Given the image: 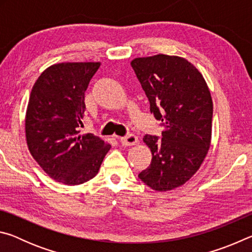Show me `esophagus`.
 Instances as JSON below:
<instances>
[{"label":"esophagus","mask_w":252,"mask_h":252,"mask_svg":"<svg viewBox=\"0 0 252 252\" xmlns=\"http://www.w3.org/2000/svg\"><path fill=\"white\" fill-rule=\"evenodd\" d=\"M120 142L123 146H133V144L138 143V138L134 134H126L125 136H121Z\"/></svg>","instance_id":"34e87169"}]
</instances>
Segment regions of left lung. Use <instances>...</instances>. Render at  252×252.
<instances>
[{"mask_svg": "<svg viewBox=\"0 0 252 252\" xmlns=\"http://www.w3.org/2000/svg\"><path fill=\"white\" fill-rule=\"evenodd\" d=\"M131 66L163 126L161 138L144 135L152 160L139 178L153 190H172L197 172L210 147V91L197 67L180 57L136 58Z\"/></svg>", "mask_w": 252, "mask_h": 252, "instance_id": "obj_1", "label": "left lung"}]
</instances>
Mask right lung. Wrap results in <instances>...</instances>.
<instances>
[{
    "label": "right lung",
    "instance_id": "1",
    "mask_svg": "<svg viewBox=\"0 0 252 252\" xmlns=\"http://www.w3.org/2000/svg\"><path fill=\"white\" fill-rule=\"evenodd\" d=\"M99 62L59 63L46 69L30 95L25 133L29 150L58 182L81 185L96 176L111 146L83 126L84 93Z\"/></svg>",
    "mask_w": 252,
    "mask_h": 252
}]
</instances>
